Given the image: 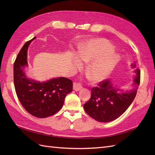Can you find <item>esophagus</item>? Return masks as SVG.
Instances as JSON below:
<instances>
[{
	"label": "esophagus",
	"mask_w": 155,
	"mask_h": 155,
	"mask_svg": "<svg viewBox=\"0 0 155 155\" xmlns=\"http://www.w3.org/2000/svg\"><path fill=\"white\" fill-rule=\"evenodd\" d=\"M73 88L75 91H79L82 88L81 84L80 83H74Z\"/></svg>",
	"instance_id": "1"
}]
</instances>
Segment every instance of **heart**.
Here are the masks:
<instances>
[{
    "instance_id": "obj_1",
    "label": "heart",
    "mask_w": 155,
    "mask_h": 155,
    "mask_svg": "<svg viewBox=\"0 0 155 155\" xmlns=\"http://www.w3.org/2000/svg\"><path fill=\"white\" fill-rule=\"evenodd\" d=\"M114 48L105 39H97L89 42L79 51L78 58L85 63H90L86 70L87 76L93 81H100L105 79L112 71L118 61ZM75 64H80L78 59Z\"/></svg>"
}]
</instances>
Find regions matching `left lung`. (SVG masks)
<instances>
[{
    "label": "left lung",
    "mask_w": 155,
    "mask_h": 155,
    "mask_svg": "<svg viewBox=\"0 0 155 155\" xmlns=\"http://www.w3.org/2000/svg\"><path fill=\"white\" fill-rule=\"evenodd\" d=\"M136 65L134 64V67ZM134 88L126 92H119L109 80L105 79L98 83L97 87L91 88L90 100L83 105L87 113L100 122L113 121L123 114L132 104L137 95L140 82V71L135 70Z\"/></svg>",
    "instance_id": "left-lung-1"
}]
</instances>
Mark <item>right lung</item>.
<instances>
[{
	"label": "right lung",
	"instance_id": "add662e5",
	"mask_svg": "<svg viewBox=\"0 0 155 155\" xmlns=\"http://www.w3.org/2000/svg\"><path fill=\"white\" fill-rule=\"evenodd\" d=\"M32 39L27 41L13 64V81L18 100L29 113L37 118H46L61 109L65 97L72 91V81L58 78L41 83L28 79L24 72L27 65V50Z\"/></svg>",
	"mask_w": 155,
	"mask_h": 155
}]
</instances>
